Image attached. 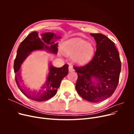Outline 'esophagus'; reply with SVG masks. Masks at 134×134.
I'll list each match as a JSON object with an SVG mask.
<instances>
[{
    "label": "esophagus",
    "mask_w": 134,
    "mask_h": 134,
    "mask_svg": "<svg viewBox=\"0 0 134 134\" xmlns=\"http://www.w3.org/2000/svg\"><path fill=\"white\" fill-rule=\"evenodd\" d=\"M69 72H72L74 71L73 67H72L71 65H69Z\"/></svg>",
    "instance_id": "1"
}]
</instances>
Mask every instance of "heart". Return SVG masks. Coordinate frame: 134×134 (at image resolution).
<instances>
[{"mask_svg":"<svg viewBox=\"0 0 134 134\" xmlns=\"http://www.w3.org/2000/svg\"><path fill=\"white\" fill-rule=\"evenodd\" d=\"M65 54L71 55V60L78 65H83L90 62L94 52V47L90 42H86L80 38L68 40L62 44Z\"/></svg>","mask_w":134,"mask_h":134,"instance_id":"b5f03b06","label":"heart"}]
</instances>
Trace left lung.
<instances>
[{"label":"left lung","instance_id":"8db88e82","mask_svg":"<svg viewBox=\"0 0 134 134\" xmlns=\"http://www.w3.org/2000/svg\"><path fill=\"white\" fill-rule=\"evenodd\" d=\"M97 43L96 51L90 63L74 66L78 74L75 88L78 94L91 102H98L111 96L117 87L121 63L115 43L102 34H91ZM94 77L97 83L91 79Z\"/></svg>","mask_w":134,"mask_h":134}]
</instances>
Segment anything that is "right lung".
I'll return each mask as SVG.
<instances>
[{
  "mask_svg": "<svg viewBox=\"0 0 134 134\" xmlns=\"http://www.w3.org/2000/svg\"><path fill=\"white\" fill-rule=\"evenodd\" d=\"M41 37H40L37 32H32L28 35L19 44L14 62L15 82L20 91L28 98L36 101L46 100L54 97L57 92L62 79L68 75L69 71L68 64H65L62 67L58 68L50 64L49 73L41 91H33L22 86L23 81L20 69L22 64L30 52L35 50L46 49L52 53H58V42H54L56 40L60 39V36H56L51 32H47L41 34Z\"/></svg>",
  "mask_w": 134,
  "mask_h": 134,
  "instance_id": "obj_1",
  "label": "right lung"
}]
</instances>
